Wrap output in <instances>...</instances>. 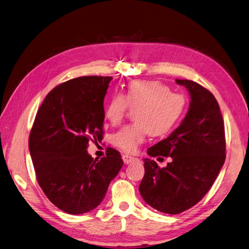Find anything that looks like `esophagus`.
Wrapping results in <instances>:
<instances>
[{
    "label": "esophagus",
    "instance_id": "34e87169",
    "mask_svg": "<svg viewBox=\"0 0 249 249\" xmlns=\"http://www.w3.org/2000/svg\"><path fill=\"white\" fill-rule=\"evenodd\" d=\"M122 159H123V161H124L125 164H130V163H132V162L138 161L137 158L132 157V156H130V155H128V154L123 155V156H122Z\"/></svg>",
    "mask_w": 249,
    "mask_h": 249
}]
</instances>
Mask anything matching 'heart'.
<instances>
[{"label": "heart", "mask_w": 249, "mask_h": 249, "mask_svg": "<svg viewBox=\"0 0 249 249\" xmlns=\"http://www.w3.org/2000/svg\"><path fill=\"white\" fill-rule=\"evenodd\" d=\"M128 106L135 108V123L124 126L111 137V142L126 152H133L146 136H163L181 119L186 99L170 92L169 87L159 81L137 80L127 85L123 94H114L105 107V117L113 125L119 124Z\"/></svg>", "instance_id": "1"}]
</instances>
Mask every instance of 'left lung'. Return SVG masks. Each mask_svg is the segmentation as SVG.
I'll return each instance as SVG.
<instances>
[{
	"label": "left lung",
	"instance_id": "8db88e82",
	"mask_svg": "<svg viewBox=\"0 0 249 249\" xmlns=\"http://www.w3.org/2000/svg\"><path fill=\"white\" fill-rule=\"evenodd\" d=\"M186 87L190 103L185 118L170 136L148 148L150 157H171L160 168L144 159V178L139 191L159 212L181 213L202 200L225 162V131L213 94L197 83L176 80Z\"/></svg>",
	"mask_w": 249,
	"mask_h": 249
}]
</instances>
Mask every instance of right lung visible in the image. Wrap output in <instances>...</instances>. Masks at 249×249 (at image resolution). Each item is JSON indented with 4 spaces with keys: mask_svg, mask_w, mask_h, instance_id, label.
I'll return each instance as SVG.
<instances>
[{
    "mask_svg": "<svg viewBox=\"0 0 249 249\" xmlns=\"http://www.w3.org/2000/svg\"><path fill=\"white\" fill-rule=\"evenodd\" d=\"M111 76H81L50 91L36 112L29 150L36 180L49 201L63 212L81 214L104 199L123 166L120 152L107 148L93 159L88 142L103 139L104 98Z\"/></svg>",
    "mask_w": 249,
    "mask_h": 249,
    "instance_id": "add662e5",
    "label": "right lung"
}]
</instances>
